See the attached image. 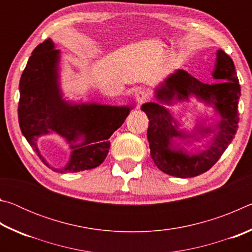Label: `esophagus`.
Segmentation results:
<instances>
[{
  "mask_svg": "<svg viewBox=\"0 0 252 252\" xmlns=\"http://www.w3.org/2000/svg\"><path fill=\"white\" fill-rule=\"evenodd\" d=\"M149 97H150V93H149V91L144 90V89H140V90L135 92V100L139 105L149 100Z\"/></svg>",
  "mask_w": 252,
  "mask_h": 252,
  "instance_id": "esophagus-1",
  "label": "esophagus"
}]
</instances>
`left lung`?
I'll list each match as a JSON object with an SVG mask.
<instances>
[{"instance_id":"1","label":"left lung","mask_w":252,"mask_h":252,"mask_svg":"<svg viewBox=\"0 0 252 252\" xmlns=\"http://www.w3.org/2000/svg\"><path fill=\"white\" fill-rule=\"evenodd\" d=\"M212 76L219 81L209 84L186 71L179 70L157 89L156 96L160 103L149 102L141 106L149 119L147 134L151 157L157 167L164 173L178 178H191L207 172L220 159L234 138L239 123L240 85L232 59L222 50L217 52ZM190 95L215 104L221 117L216 128L202 129L200 127L194 134H186L178 129L180 125L163 104H172L174 98L187 99ZM216 129L219 131L216 132ZM212 131L216 133L206 150L197 154H187L175 143L177 138L194 139Z\"/></svg>"}]
</instances>
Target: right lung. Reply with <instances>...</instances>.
Segmentation results:
<instances>
[{
    "mask_svg": "<svg viewBox=\"0 0 252 252\" xmlns=\"http://www.w3.org/2000/svg\"><path fill=\"white\" fill-rule=\"evenodd\" d=\"M60 51L51 39L34 49L20 80L19 123L25 139L45 165L36 146L51 131L71 143V159L57 172H80L99 167L108 156L109 138L129 116V106L71 104L62 99L58 82ZM80 138L83 142L76 145Z\"/></svg>",
    "mask_w": 252,
    "mask_h": 252,
    "instance_id": "obj_1",
    "label": "right lung"
}]
</instances>
